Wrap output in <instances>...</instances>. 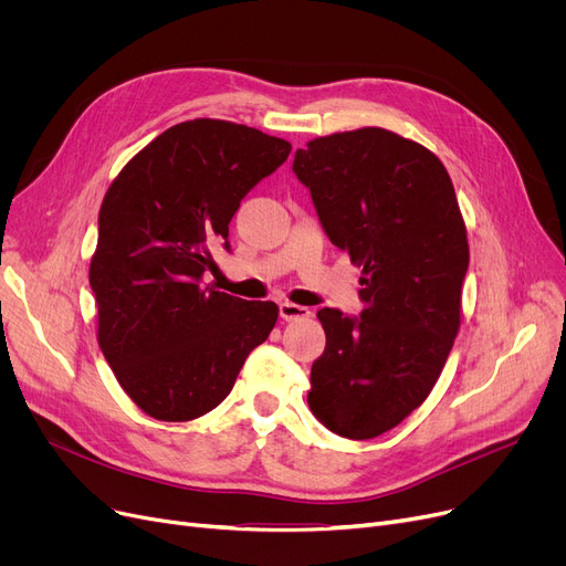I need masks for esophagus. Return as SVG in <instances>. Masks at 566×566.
I'll use <instances>...</instances> for the list:
<instances>
[{
	"instance_id": "1",
	"label": "esophagus",
	"mask_w": 566,
	"mask_h": 566,
	"mask_svg": "<svg viewBox=\"0 0 566 566\" xmlns=\"http://www.w3.org/2000/svg\"><path fill=\"white\" fill-rule=\"evenodd\" d=\"M280 316L284 321H301V318H310L312 312L303 305H295V303H280Z\"/></svg>"
}]
</instances>
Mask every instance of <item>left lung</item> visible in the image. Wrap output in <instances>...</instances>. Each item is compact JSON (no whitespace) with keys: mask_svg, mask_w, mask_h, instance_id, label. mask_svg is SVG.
I'll return each mask as SVG.
<instances>
[{"mask_svg":"<svg viewBox=\"0 0 566 566\" xmlns=\"http://www.w3.org/2000/svg\"><path fill=\"white\" fill-rule=\"evenodd\" d=\"M293 174L331 243L363 265L360 316L316 314L325 350L307 403L333 433L376 438L429 397L459 331L470 252L452 178L424 146L382 128L310 142Z\"/></svg>","mask_w":566,"mask_h":566,"instance_id":"8db88e82","label":"left lung"}]
</instances>
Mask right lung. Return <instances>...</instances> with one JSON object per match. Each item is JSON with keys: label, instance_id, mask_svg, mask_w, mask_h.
Here are the masks:
<instances>
[{"label": "right lung", "instance_id": "add662e5", "mask_svg": "<svg viewBox=\"0 0 566 566\" xmlns=\"http://www.w3.org/2000/svg\"><path fill=\"white\" fill-rule=\"evenodd\" d=\"M289 154L286 139L195 118L144 146L109 186L88 268L98 344L151 418L188 422L220 406L275 328V303L203 286V273L218 248L231 250L241 199Z\"/></svg>", "mask_w": 566, "mask_h": 566}]
</instances>
